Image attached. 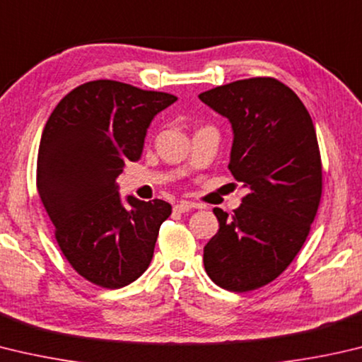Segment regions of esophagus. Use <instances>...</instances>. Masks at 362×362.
I'll list each match as a JSON object with an SVG mask.
<instances>
[{"mask_svg": "<svg viewBox=\"0 0 362 362\" xmlns=\"http://www.w3.org/2000/svg\"><path fill=\"white\" fill-rule=\"evenodd\" d=\"M194 207H198L194 202L182 201V202H179V204H175V206H174V212L185 214V212H188V210H192V209H194Z\"/></svg>", "mask_w": 362, "mask_h": 362, "instance_id": "1", "label": "esophagus"}]
</instances>
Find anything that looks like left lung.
Wrapping results in <instances>:
<instances>
[{"instance_id":"obj_1","label":"left lung","mask_w":362,"mask_h":362,"mask_svg":"<svg viewBox=\"0 0 362 362\" xmlns=\"http://www.w3.org/2000/svg\"><path fill=\"white\" fill-rule=\"evenodd\" d=\"M233 124L228 169L250 188L231 215L214 209L220 229L204 247V267L223 290L271 284L304 245L323 193L312 117L274 77H252L199 95Z\"/></svg>"}]
</instances>
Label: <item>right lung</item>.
<instances>
[{"mask_svg":"<svg viewBox=\"0 0 362 362\" xmlns=\"http://www.w3.org/2000/svg\"><path fill=\"white\" fill-rule=\"evenodd\" d=\"M174 95L129 83L91 81L57 104L42 131L36 187L54 234L72 269L107 290L127 286L147 271L161 223L173 212L161 199L128 196L117 177L137 161L153 117Z\"/></svg>","mask_w":362,"mask_h":362,"instance_id":"obj_1","label":"right lung"}]
</instances>
